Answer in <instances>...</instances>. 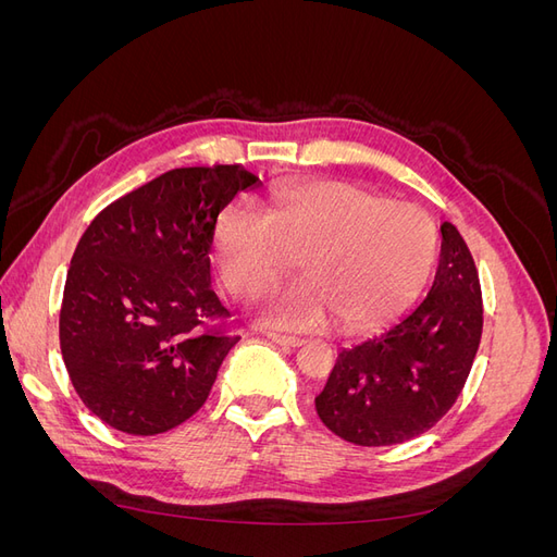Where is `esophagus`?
Returning a JSON list of instances; mask_svg holds the SVG:
<instances>
[{
  "label": "esophagus",
  "mask_w": 557,
  "mask_h": 557,
  "mask_svg": "<svg viewBox=\"0 0 557 557\" xmlns=\"http://www.w3.org/2000/svg\"><path fill=\"white\" fill-rule=\"evenodd\" d=\"M267 336H269V339H272L274 344H278V346H290V348H295V346H301V344H305V339H299V336H293V334L267 332Z\"/></svg>",
  "instance_id": "1"
}]
</instances>
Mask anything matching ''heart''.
Returning a JSON list of instances; mask_svg holds the SVG:
<instances>
[{"label":"heart","mask_w":557,"mask_h":557,"mask_svg":"<svg viewBox=\"0 0 557 557\" xmlns=\"http://www.w3.org/2000/svg\"><path fill=\"white\" fill-rule=\"evenodd\" d=\"M218 274L237 299H258L297 258L307 278L267 301L278 327L309 330L334 313L344 330H369L407 311L425 290L440 232L416 205L350 183H313L281 193L264 218L237 205L215 215Z\"/></svg>","instance_id":"heart-1"}]
</instances>
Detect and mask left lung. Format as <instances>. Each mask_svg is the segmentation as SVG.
Here are the masks:
<instances>
[{"label":"left lung","instance_id":"left-lung-1","mask_svg":"<svg viewBox=\"0 0 557 557\" xmlns=\"http://www.w3.org/2000/svg\"><path fill=\"white\" fill-rule=\"evenodd\" d=\"M483 299L458 227L442 225V258L420 307L383 334L346 348L315 397L325 428L358 446H393L450 411L474 364Z\"/></svg>","mask_w":557,"mask_h":557}]
</instances>
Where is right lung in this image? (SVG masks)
I'll list each match as a JSON object with an SVG mask.
<instances>
[{
    "instance_id": "right-lung-1",
    "label": "right lung",
    "mask_w": 557,
    "mask_h": 557,
    "mask_svg": "<svg viewBox=\"0 0 557 557\" xmlns=\"http://www.w3.org/2000/svg\"><path fill=\"white\" fill-rule=\"evenodd\" d=\"M258 176L239 164L181 166L111 201L66 272L60 350L81 401L132 436L185 423L242 336L209 288L211 232Z\"/></svg>"
}]
</instances>
